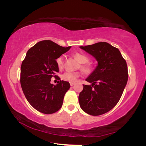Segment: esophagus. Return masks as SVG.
Listing matches in <instances>:
<instances>
[{
    "label": "esophagus",
    "instance_id": "esophagus-1",
    "mask_svg": "<svg viewBox=\"0 0 146 146\" xmlns=\"http://www.w3.org/2000/svg\"><path fill=\"white\" fill-rule=\"evenodd\" d=\"M74 84H75V83H74V82H70V86H73Z\"/></svg>",
    "mask_w": 146,
    "mask_h": 146
}]
</instances>
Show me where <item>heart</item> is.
Segmentation results:
<instances>
[{"label": "heart", "instance_id": "obj_1", "mask_svg": "<svg viewBox=\"0 0 146 146\" xmlns=\"http://www.w3.org/2000/svg\"><path fill=\"white\" fill-rule=\"evenodd\" d=\"M75 58L80 64H82L80 66V68L84 73L88 74L92 71V67L90 64H87L90 61V58L87 55L80 53H76L75 54ZM56 64L59 69H62L64 66V56L62 55L56 59ZM80 74L79 72H70L66 71L62 75V80L67 81L69 82H75L77 80L78 78L80 76Z\"/></svg>", "mask_w": 146, "mask_h": 146}]
</instances>
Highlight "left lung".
<instances>
[{"label":"left lung","instance_id":"1","mask_svg":"<svg viewBox=\"0 0 146 146\" xmlns=\"http://www.w3.org/2000/svg\"><path fill=\"white\" fill-rule=\"evenodd\" d=\"M97 61L86 78L91 85H84L79 94V104L89 115L98 116L108 112L119 101L128 79L126 62L119 49L108 42L80 46Z\"/></svg>","mask_w":146,"mask_h":146}]
</instances>
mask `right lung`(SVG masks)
<instances>
[{
	"instance_id": "obj_1",
	"label": "right lung",
	"mask_w": 146,
	"mask_h": 146,
	"mask_svg": "<svg viewBox=\"0 0 146 146\" xmlns=\"http://www.w3.org/2000/svg\"><path fill=\"white\" fill-rule=\"evenodd\" d=\"M71 48L45 40L35 44L26 53L21 65V84L27 100L39 112L52 114L62 106L70 83L60 80L53 85L50 82L59 71L56 60Z\"/></svg>"
}]
</instances>
